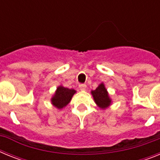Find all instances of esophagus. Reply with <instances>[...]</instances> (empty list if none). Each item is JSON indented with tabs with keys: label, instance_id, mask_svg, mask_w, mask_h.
<instances>
[{
	"label": "esophagus",
	"instance_id": "1",
	"mask_svg": "<svg viewBox=\"0 0 160 160\" xmlns=\"http://www.w3.org/2000/svg\"><path fill=\"white\" fill-rule=\"evenodd\" d=\"M79 88L81 90H85L86 88H87V85L83 84V83H81V84H79Z\"/></svg>",
	"mask_w": 160,
	"mask_h": 160
}]
</instances>
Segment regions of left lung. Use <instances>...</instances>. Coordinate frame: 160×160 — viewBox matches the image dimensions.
I'll use <instances>...</instances> for the list:
<instances>
[{"label":"left lung","mask_w":160,"mask_h":160,"mask_svg":"<svg viewBox=\"0 0 160 160\" xmlns=\"http://www.w3.org/2000/svg\"><path fill=\"white\" fill-rule=\"evenodd\" d=\"M91 94L94 97L95 102L97 103V105L100 108L104 109L111 104V99H110L107 90H106L105 87H104V85L102 83L100 84L96 88V90H93Z\"/></svg>","instance_id":"1"}]
</instances>
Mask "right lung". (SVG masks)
I'll use <instances>...</instances> for the list:
<instances>
[{
	"instance_id": "1",
	"label": "right lung",
	"mask_w": 160,
	"mask_h": 160,
	"mask_svg": "<svg viewBox=\"0 0 160 160\" xmlns=\"http://www.w3.org/2000/svg\"><path fill=\"white\" fill-rule=\"evenodd\" d=\"M76 91L73 89L66 88L63 87H58L54 96L52 98V103L57 108L61 109L66 107L71 100V98Z\"/></svg>"
}]
</instances>
